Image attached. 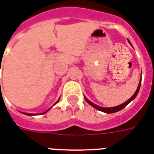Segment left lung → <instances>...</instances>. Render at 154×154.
Listing matches in <instances>:
<instances>
[{"instance_id":"8db88e82","label":"left lung","mask_w":154,"mask_h":154,"mask_svg":"<svg viewBox=\"0 0 154 154\" xmlns=\"http://www.w3.org/2000/svg\"><path fill=\"white\" fill-rule=\"evenodd\" d=\"M128 42H129V44H131V43H130V41L128 39ZM131 46H132V44H131ZM141 75H142V73H141ZM140 85H141V79H140V81H139V86H138V87H137V90H136V91L134 92V94L133 95L132 97L129 98V100H126L125 102H124L123 104H121V105H119V106H115V107H101V106H97V105H96V104L92 103L91 101H90V100L87 99V97L84 96V97H85V100H86V101H87V103L90 104L91 106L92 107H94L95 109H97V110H100V111H102V112H105V113H107V114H111V113H115V112H117V111H119V110H121L122 109H124L125 107L128 105V104H129L131 101H132L133 100H134V98H135L136 97H137V95H138V93H139V88H140Z\"/></svg>"}]
</instances>
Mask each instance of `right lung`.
Wrapping results in <instances>:
<instances>
[{
  "instance_id": "right-lung-1",
  "label": "right lung",
  "mask_w": 154,
  "mask_h": 154,
  "mask_svg": "<svg viewBox=\"0 0 154 154\" xmlns=\"http://www.w3.org/2000/svg\"><path fill=\"white\" fill-rule=\"evenodd\" d=\"M1 83V82H0ZM58 100H59V99H58V100H57V102H56V103L55 104H57V102H58ZM55 104H54V105H55ZM50 110V108H49V109H48V110H46V111H44V112H43V113H41V114H39V115H44V114H45V113H47L48 111V110ZM23 114H25V115H26V116H36V115H35V114H30V113H23Z\"/></svg>"
}]
</instances>
